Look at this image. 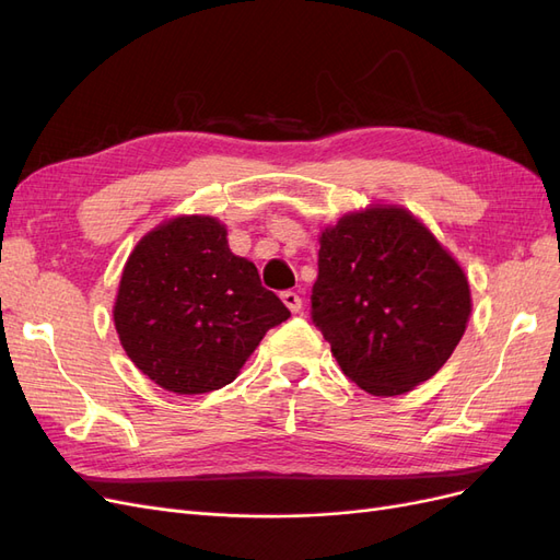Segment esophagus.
<instances>
[{
	"mask_svg": "<svg viewBox=\"0 0 560 560\" xmlns=\"http://www.w3.org/2000/svg\"><path fill=\"white\" fill-rule=\"evenodd\" d=\"M282 301H284V306L290 308L292 313H301L303 301H301V296L296 292H282Z\"/></svg>",
	"mask_w": 560,
	"mask_h": 560,
	"instance_id": "obj_1",
	"label": "esophagus"
}]
</instances>
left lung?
<instances>
[{
  "instance_id": "8db88e82",
  "label": "left lung",
  "mask_w": 560,
  "mask_h": 560,
  "mask_svg": "<svg viewBox=\"0 0 560 560\" xmlns=\"http://www.w3.org/2000/svg\"><path fill=\"white\" fill-rule=\"evenodd\" d=\"M469 313L465 270L404 208L350 212L322 231L311 317L366 393L395 397L430 381Z\"/></svg>"
}]
</instances>
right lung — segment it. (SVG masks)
I'll return each mask as SVG.
<instances>
[{
    "mask_svg": "<svg viewBox=\"0 0 560 560\" xmlns=\"http://www.w3.org/2000/svg\"><path fill=\"white\" fill-rule=\"evenodd\" d=\"M290 317L214 217H175L135 245L114 303L132 364L167 393L229 385L268 329Z\"/></svg>",
    "mask_w": 560,
    "mask_h": 560,
    "instance_id": "add662e5",
    "label": "right lung"
}]
</instances>
